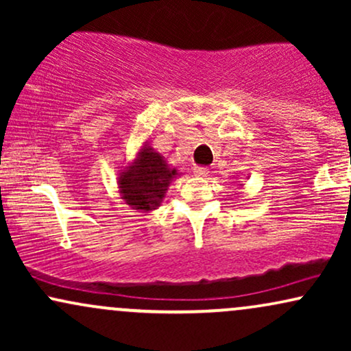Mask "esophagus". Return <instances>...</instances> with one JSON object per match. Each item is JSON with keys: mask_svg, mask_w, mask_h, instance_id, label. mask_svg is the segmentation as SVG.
<instances>
[{"mask_svg": "<svg viewBox=\"0 0 351 351\" xmlns=\"http://www.w3.org/2000/svg\"><path fill=\"white\" fill-rule=\"evenodd\" d=\"M195 176H199V178H204V176H208V168H203V167H195Z\"/></svg>", "mask_w": 351, "mask_h": 351, "instance_id": "34e87169", "label": "esophagus"}]
</instances>
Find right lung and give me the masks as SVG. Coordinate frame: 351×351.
<instances>
[{
    "label": "right lung",
    "instance_id": "right-lung-1",
    "mask_svg": "<svg viewBox=\"0 0 351 351\" xmlns=\"http://www.w3.org/2000/svg\"><path fill=\"white\" fill-rule=\"evenodd\" d=\"M178 175V170L171 168L147 140L135 153V158L119 171L117 184L120 198L132 209L150 213L162 206L168 186Z\"/></svg>",
    "mask_w": 351,
    "mask_h": 351
}]
</instances>
